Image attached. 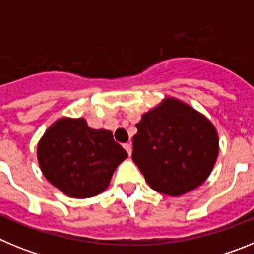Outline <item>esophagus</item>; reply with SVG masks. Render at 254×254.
<instances>
[{
	"instance_id": "esophagus-1",
	"label": "esophagus",
	"mask_w": 254,
	"mask_h": 254,
	"mask_svg": "<svg viewBox=\"0 0 254 254\" xmlns=\"http://www.w3.org/2000/svg\"><path fill=\"white\" fill-rule=\"evenodd\" d=\"M123 147H125L126 151L128 152V155H129V156H131V154H132V145H131V142L125 143V145H123Z\"/></svg>"
}]
</instances>
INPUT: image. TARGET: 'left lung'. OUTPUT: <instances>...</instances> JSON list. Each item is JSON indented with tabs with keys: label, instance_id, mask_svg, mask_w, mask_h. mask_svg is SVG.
I'll list each match as a JSON object with an SVG mask.
<instances>
[{
	"label": "left lung",
	"instance_id": "obj_1",
	"mask_svg": "<svg viewBox=\"0 0 254 254\" xmlns=\"http://www.w3.org/2000/svg\"><path fill=\"white\" fill-rule=\"evenodd\" d=\"M136 127L132 160L152 190L178 197L203 185L219 155V134L207 117L165 96Z\"/></svg>",
	"mask_w": 254,
	"mask_h": 254
}]
</instances>
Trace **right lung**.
<instances>
[{
	"mask_svg": "<svg viewBox=\"0 0 254 254\" xmlns=\"http://www.w3.org/2000/svg\"><path fill=\"white\" fill-rule=\"evenodd\" d=\"M37 156L51 185L72 198H89L107 190L128 155L111 131L91 128L85 118L62 117L44 132Z\"/></svg>",
	"mask_w": 254,
	"mask_h": 254,
	"instance_id": "obj_1",
	"label": "right lung"
}]
</instances>
